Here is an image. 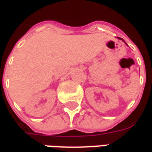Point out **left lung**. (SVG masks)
Returning a JSON list of instances; mask_svg holds the SVG:
<instances>
[{
	"label": "left lung",
	"mask_w": 152,
	"mask_h": 152,
	"mask_svg": "<svg viewBox=\"0 0 152 152\" xmlns=\"http://www.w3.org/2000/svg\"><path fill=\"white\" fill-rule=\"evenodd\" d=\"M119 39H122V38H120V37H119ZM123 40V39H122Z\"/></svg>",
	"instance_id": "left-lung-1"
}]
</instances>
